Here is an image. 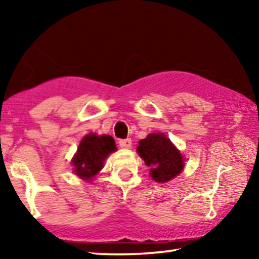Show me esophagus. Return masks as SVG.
I'll return each instance as SVG.
<instances>
[{
    "label": "esophagus",
    "instance_id": "obj_1",
    "mask_svg": "<svg viewBox=\"0 0 259 259\" xmlns=\"http://www.w3.org/2000/svg\"><path fill=\"white\" fill-rule=\"evenodd\" d=\"M119 145L121 148H130L131 147V139L126 138V139H120L119 140Z\"/></svg>",
    "mask_w": 259,
    "mask_h": 259
}]
</instances>
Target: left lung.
I'll list each match as a JSON object with an SVG mask.
<instances>
[{"instance_id":"left-lung-1","label":"left lung","mask_w":259,"mask_h":259,"mask_svg":"<svg viewBox=\"0 0 259 259\" xmlns=\"http://www.w3.org/2000/svg\"><path fill=\"white\" fill-rule=\"evenodd\" d=\"M139 156L150 166L151 177L157 183L171 181L184 169V159L176 146L164 134H150L139 140Z\"/></svg>"}]
</instances>
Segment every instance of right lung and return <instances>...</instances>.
I'll return each instance as SVG.
<instances>
[{"label": "right lung", "instance_id": "1", "mask_svg": "<svg viewBox=\"0 0 259 259\" xmlns=\"http://www.w3.org/2000/svg\"><path fill=\"white\" fill-rule=\"evenodd\" d=\"M115 151L116 144L112 136L87 135L81 140L72 160L74 172L80 178L90 182L103 168L105 159Z\"/></svg>", "mask_w": 259, "mask_h": 259}]
</instances>
